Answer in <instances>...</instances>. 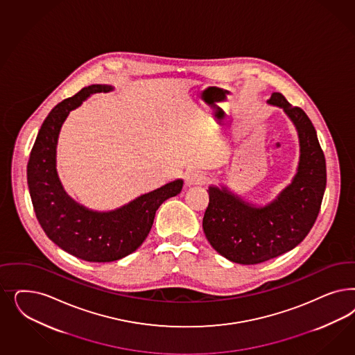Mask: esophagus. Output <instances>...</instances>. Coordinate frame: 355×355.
I'll list each match as a JSON object with an SVG mask.
<instances>
[{
	"label": "esophagus",
	"instance_id": "obj_1",
	"mask_svg": "<svg viewBox=\"0 0 355 355\" xmlns=\"http://www.w3.org/2000/svg\"><path fill=\"white\" fill-rule=\"evenodd\" d=\"M206 182V175L204 172L198 171V170H191L187 172L185 175V183L187 185H197V184H202Z\"/></svg>",
	"mask_w": 355,
	"mask_h": 355
}]
</instances>
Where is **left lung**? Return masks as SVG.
<instances>
[{
    "instance_id": "obj_1",
    "label": "left lung",
    "mask_w": 355,
    "mask_h": 355,
    "mask_svg": "<svg viewBox=\"0 0 355 355\" xmlns=\"http://www.w3.org/2000/svg\"><path fill=\"white\" fill-rule=\"evenodd\" d=\"M270 105L282 108L297 129L299 162L290 184L265 205H256L230 191L209 185L202 229L216 251L232 263H263L295 248L309 235L320 211L327 185L325 157L309 116L279 92Z\"/></svg>"
}]
</instances>
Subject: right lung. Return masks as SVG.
<instances>
[{
  "label": "right lung",
  "mask_w": 355,
  "mask_h": 355,
  "mask_svg": "<svg viewBox=\"0 0 355 355\" xmlns=\"http://www.w3.org/2000/svg\"><path fill=\"white\" fill-rule=\"evenodd\" d=\"M114 92L110 85H92L58 103L40 128L27 164V184L35 214L46 236L58 247L90 263L116 261L146 239L155 211L179 195L183 179L164 184L114 210L98 211L80 205L65 192L58 173V142L70 111L90 95Z\"/></svg>",
  "instance_id": "1"
}]
</instances>
